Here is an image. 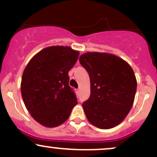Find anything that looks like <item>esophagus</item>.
<instances>
[{
	"mask_svg": "<svg viewBox=\"0 0 157 157\" xmlns=\"http://www.w3.org/2000/svg\"><path fill=\"white\" fill-rule=\"evenodd\" d=\"M75 91H76V92H77V94H79V92H80V89H75Z\"/></svg>",
	"mask_w": 157,
	"mask_h": 157,
	"instance_id": "34e87169",
	"label": "esophagus"
}]
</instances>
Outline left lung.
Masks as SVG:
<instances>
[{
    "label": "left lung",
    "instance_id": "8db88e82",
    "mask_svg": "<svg viewBox=\"0 0 157 157\" xmlns=\"http://www.w3.org/2000/svg\"><path fill=\"white\" fill-rule=\"evenodd\" d=\"M79 60L91 82V95L82 105L88 120L101 129L118 125L134 101L137 82L132 68L120 57L105 52H87Z\"/></svg>",
    "mask_w": 157,
    "mask_h": 157
}]
</instances>
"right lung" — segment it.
<instances>
[{
	"label": "right lung",
	"mask_w": 157,
	"mask_h": 157,
	"mask_svg": "<svg viewBox=\"0 0 157 157\" xmlns=\"http://www.w3.org/2000/svg\"><path fill=\"white\" fill-rule=\"evenodd\" d=\"M79 54L69 46L45 48L32 57L23 71L21 84L23 102L34 120L45 127L63 123L77 104L68 86V74Z\"/></svg>",
	"instance_id": "obj_1"
}]
</instances>
